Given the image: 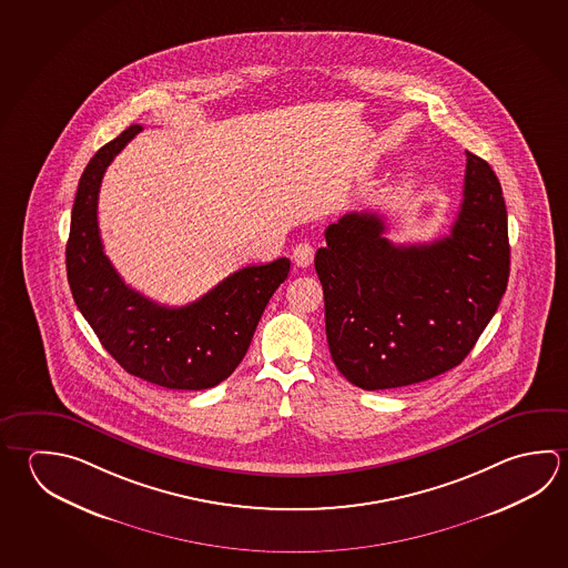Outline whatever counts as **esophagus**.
Here are the masks:
<instances>
[{"label":"esophagus","instance_id":"34e87169","mask_svg":"<svg viewBox=\"0 0 568 568\" xmlns=\"http://www.w3.org/2000/svg\"><path fill=\"white\" fill-rule=\"evenodd\" d=\"M313 257H315V250L308 243H298L297 247L293 250V261L297 267H303V270L313 263Z\"/></svg>","mask_w":568,"mask_h":568}]
</instances>
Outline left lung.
<instances>
[{
    "label": "left lung",
    "instance_id": "obj_1",
    "mask_svg": "<svg viewBox=\"0 0 568 568\" xmlns=\"http://www.w3.org/2000/svg\"><path fill=\"white\" fill-rule=\"evenodd\" d=\"M377 213L325 230L315 271L331 357L348 383L397 388L457 367L507 291V207L495 171L467 151L465 191L447 237L395 245Z\"/></svg>",
    "mask_w": 568,
    "mask_h": 568
}]
</instances>
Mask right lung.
<instances>
[{"instance_id":"1","label":"right lung","mask_w":568,"mask_h":568,"mask_svg":"<svg viewBox=\"0 0 568 568\" xmlns=\"http://www.w3.org/2000/svg\"><path fill=\"white\" fill-rule=\"evenodd\" d=\"M141 130L131 125L105 143L81 175L65 247L71 295L103 348L133 377L181 390L215 387L245 357L291 261L235 271L185 307L158 305L125 285L103 253L98 197L108 165Z\"/></svg>"}]
</instances>
